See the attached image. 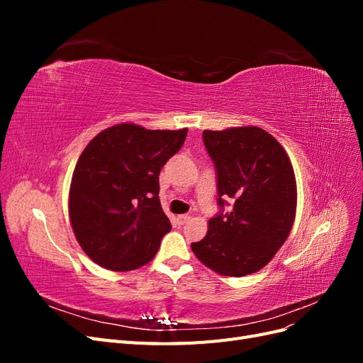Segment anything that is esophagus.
<instances>
[{
    "label": "esophagus",
    "mask_w": 363,
    "mask_h": 363,
    "mask_svg": "<svg viewBox=\"0 0 363 363\" xmlns=\"http://www.w3.org/2000/svg\"><path fill=\"white\" fill-rule=\"evenodd\" d=\"M191 219V216L189 215H180V216H177V223H179V225H183V224H186Z\"/></svg>",
    "instance_id": "1"
}]
</instances>
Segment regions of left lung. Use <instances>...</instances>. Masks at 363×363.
Returning a JSON list of instances; mask_svg holds the SVG:
<instances>
[{
  "mask_svg": "<svg viewBox=\"0 0 363 363\" xmlns=\"http://www.w3.org/2000/svg\"><path fill=\"white\" fill-rule=\"evenodd\" d=\"M216 168L218 204L208 230L192 251L207 268L228 277L257 272L288 239L296 211L292 163L279 140L259 127L204 130ZM233 208L223 214L225 200Z\"/></svg>",
  "mask_w": 363,
  "mask_h": 363,
  "instance_id": "8db88e82",
  "label": "left lung"
}]
</instances>
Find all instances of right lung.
<instances>
[{
    "label": "right lung",
    "mask_w": 363,
    "mask_h": 363,
    "mask_svg": "<svg viewBox=\"0 0 363 363\" xmlns=\"http://www.w3.org/2000/svg\"><path fill=\"white\" fill-rule=\"evenodd\" d=\"M188 128L147 130L124 123L98 133L75 164L69 219L83 251L111 271L145 265L171 230L159 200V174Z\"/></svg>",
    "instance_id": "add662e5"
}]
</instances>
